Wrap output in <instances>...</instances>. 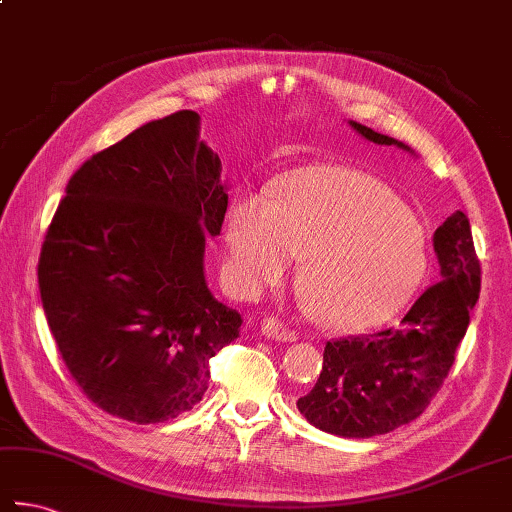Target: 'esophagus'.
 <instances>
[{"label": "esophagus", "mask_w": 512, "mask_h": 512, "mask_svg": "<svg viewBox=\"0 0 512 512\" xmlns=\"http://www.w3.org/2000/svg\"><path fill=\"white\" fill-rule=\"evenodd\" d=\"M262 335L268 339H275V342H295L297 333L295 330H290L282 319L277 317H266L262 322Z\"/></svg>", "instance_id": "34e87169"}]
</instances>
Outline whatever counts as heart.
<instances>
[{
	"mask_svg": "<svg viewBox=\"0 0 512 512\" xmlns=\"http://www.w3.org/2000/svg\"><path fill=\"white\" fill-rule=\"evenodd\" d=\"M226 253L230 277L248 295L282 284L304 255L310 304L344 328L395 313L428 266L417 219L377 179L339 166L293 170L273 202L239 197L226 217Z\"/></svg>",
	"mask_w": 512,
	"mask_h": 512,
	"instance_id": "obj_1",
	"label": "heart"
}]
</instances>
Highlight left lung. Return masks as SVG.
Segmentation results:
<instances>
[{
    "instance_id": "8db88e82",
    "label": "left lung",
    "mask_w": 512,
    "mask_h": 512,
    "mask_svg": "<svg viewBox=\"0 0 512 512\" xmlns=\"http://www.w3.org/2000/svg\"><path fill=\"white\" fill-rule=\"evenodd\" d=\"M348 124L368 142L415 155L404 142ZM433 248L442 282L424 290L402 324L326 342L315 388L297 399L299 413L315 428L348 439L384 435L417 419L437 395L479 299L482 268L462 210L435 230Z\"/></svg>"
}]
</instances>
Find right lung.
Returning <instances> with one entry per match:
<instances>
[{
  "label": "right lung",
  "mask_w": 512,
  "mask_h": 512,
  "mask_svg": "<svg viewBox=\"0 0 512 512\" xmlns=\"http://www.w3.org/2000/svg\"><path fill=\"white\" fill-rule=\"evenodd\" d=\"M226 208L222 162L195 110L139 126L70 177L39 295L66 368L106 413L159 424L202 402L208 359L242 326L204 275Z\"/></svg>",
  "instance_id": "add662e5"
}]
</instances>
